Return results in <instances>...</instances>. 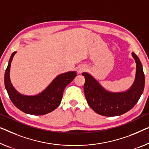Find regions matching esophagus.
<instances>
[{
	"label": "esophagus",
	"mask_w": 149,
	"mask_h": 149,
	"mask_svg": "<svg viewBox=\"0 0 149 149\" xmlns=\"http://www.w3.org/2000/svg\"><path fill=\"white\" fill-rule=\"evenodd\" d=\"M86 70V67L85 65H80L79 66L78 68H77V72L79 73V74H81L83 72H84Z\"/></svg>",
	"instance_id": "obj_1"
}]
</instances>
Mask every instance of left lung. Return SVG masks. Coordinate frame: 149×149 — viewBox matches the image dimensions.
<instances>
[{
  "mask_svg": "<svg viewBox=\"0 0 149 149\" xmlns=\"http://www.w3.org/2000/svg\"><path fill=\"white\" fill-rule=\"evenodd\" d=\"M136 63V77L132 86L126 92H111L104 89L90 74L84 72V90L88 105L100 115L120 116L131 110L139 101L145 88L143 65L137 55L132 53Z\"/></svg>",
  "mask_w": 149,
  "mask_h": 149,
  "instance_id": "left-lung-1",
  "label": "left lung"
}]
</instances>
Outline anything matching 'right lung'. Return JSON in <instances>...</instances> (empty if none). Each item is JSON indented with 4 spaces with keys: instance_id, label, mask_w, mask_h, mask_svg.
Segmentation results:
<instances>
[{
    "instance_id": "add662e5",
    "label": "right lung",
    "mask_w": 149,
    "mask_h": 149,
    "mask_svg": "<svg viewBox=\"0 0 149 149\" xmlns=\"http://www.w3.org/2000/svg\"><path fill=\"white\" fill-rule=\"evenodd\" d=\"M16 53L13 52L11 55L4 74V85L13 104L22 112L36 116L48 114L56 109L61 103L64 89L76 76V72L57 75L43 92L35 96L21 94L13 87L10 79L11 62Z\"/></svg>"
}]
</instances>
